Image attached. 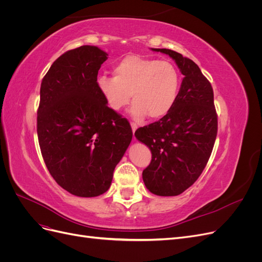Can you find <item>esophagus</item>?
<instances>
[{"label":"esophagus","mask_w":262,"mask_h":262,"mask_svg":"<svg viewBox=\"0 0 262 262\" xmlns=\"http://www.w3.org/2000/svg\"><path fill=\"white\" fill-rule=\"evenodd\" d=\"M131 128H132V132H133V134H134V132H136V130L138 129V124L132 122V123H131Z\"/></svg>","instance_id":"obj_1"}]
</instances>
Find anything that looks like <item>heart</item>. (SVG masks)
<instances>
[{"label": "heart", "mask_w": 262, "mask_h": 262, "mask_svg": "<svg viewBox=\"0 0 262 262\" xmlns=\"http://www.w3.org/2000/svg\"><path fill=\"white\" fill-rule=\"evenodd\" d=\"M114 77L100 75L96 85L110 109L119 112L129 104L131 115L141 119L165 117L175 106L181 76L178 69L169 61L128 54L116 62Z\"/></svg>", "instance_id": "obj_1"}]
</instances>
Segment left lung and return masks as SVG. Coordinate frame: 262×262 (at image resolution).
<instances>
[{
	"instance_id": "8db88e82",
	"label": "left lung",
	"mask_w": 262,
	"mask_h": 262,
	"mask_svg": "<svg viewBox=\"0 0 262 262\" xmlns=\"http://www.w3.org/2000/svg\"><path fill=\"white\" fill-rule=\"evenodd\" d=\"M175 60L182 78L175 106L165 117L139 128L134 136L147 145L152 161L142 177L156 195H178L202 173L217 134L214 95L195 63L169 49H152Z\"/></svg>"
}]
</instances>
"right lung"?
Listing matches in <instances>:
<instances>
[{"label": "right lung", "mask_w": 262, "mask_h": 262, "mask_svg": "<svg viewBox=\"0 0 262 262\" xmlns=\"http://www.w3.org/2000/svg\"><path fill=\"white\" fill-rule=\"evenodd\" d=\"M107 53L95 46L69 50L42 78L37 133L57 184L77 196L105 193L132 140L125 118L110 109L97 85Z\"/></svg>", "instance_id": "add662e5"}]
</instances>
